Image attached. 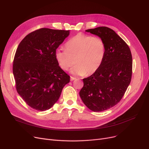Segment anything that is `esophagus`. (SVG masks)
<instances>
[{
	"instance_id": "obj_1",
	"label": "esophagus",
	"mask_w": 149,
	"mask_h": 149,
	"mask_svg": "<svg viewBox=\"0 0 149 149\" xmlns=\"http://www.w3.org/2000/svg\"><path fill=\"white\" fill-rule=\"evenodd\" d=\"M76 79L75 77H70V81H73V80H75Z\"/></svg>"
}]
</instances>
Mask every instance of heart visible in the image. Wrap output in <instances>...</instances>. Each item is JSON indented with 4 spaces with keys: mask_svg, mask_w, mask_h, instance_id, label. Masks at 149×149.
Listing matches in <instances>:
<instances>
[{
    "mask_svg": "<svg viewBox=\"0 0 149 149\" xmlns=\"http://www.w3.org/2000/svg\"><path fill=\"white\" fill-rule=\"evenodd\" d=\"M66 49L57 48L55 56L60 67L68 70L76 64L70 72L77 75H90L101 66L106 54V45L102 38L79 34L65 44Z\"/></svg>",
    "mask_w": 149,
    "mask_h": 149,
    "instance_id": "obj_1",
    "label": "heart"
}]
</instances>
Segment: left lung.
<instances>
[{
    "label": "left lung",
    "instance_id": "obj_1",
    "mask_svg": "<svg viewBox=\"0 0 149 149\" xmlns=\"http://www.w3.org/2000/svg\"><path fill=\"white\" fill-rule=\"evenodd\" d=\"M86 32L103 39L106 54L97 71L83 79L79 94L90 110L101 112L118 104L126 91L132 78V54L126 43L111 28L100 26Z\"/></svg>",
    "mask_w": 149,
    "mask_h": 149
}]
</instances>
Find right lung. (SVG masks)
I'll return each mask as SVG.
<instances>
[{
    "instance_id": "1",
    "label": "right lung",
    "mask_w": 149,
    "mask_h": 149,
    "mask_svg": "<svg viewBox=\"0 0 149 149\" xmlns=\"http://www.w3.org/2000/svg\"><path fill=\"white\" fill-rule=\"evenodd\" d=\"M70 31L41 28L27 35L15 52L13 72L17 91L26 103L40 111L58 101L70 77L59 66L55 52Z\"/></svg>"
}]
</instances>
